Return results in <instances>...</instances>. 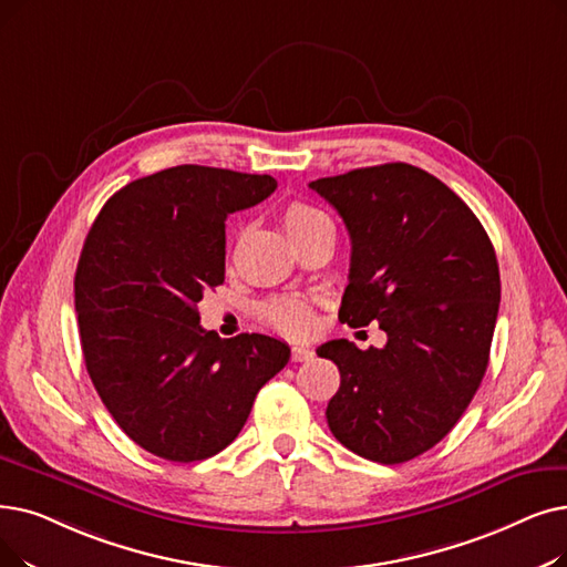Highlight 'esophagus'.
Listing matches in <instances>:
<instances>
[{"label":"esophagus","mask_w":567,"mask_h":567,"mask_svg":"<svg viewBox=\"0 0 567 567\" xmlns=\"http://www.w3.org/2000/svg\"><path fill=\"white\" fill-rule=\"evenodd\" d=\"M315 357V352L310 348H303V344H293L291 348V361L301 363V361H310Z\"/></svg>","instance_id":"34e87169"}]
</instances>
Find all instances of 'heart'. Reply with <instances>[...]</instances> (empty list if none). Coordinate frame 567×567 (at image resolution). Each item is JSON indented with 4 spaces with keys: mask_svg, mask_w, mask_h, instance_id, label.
<instances>
[{
    "mask_svg": "<svg viewBox=\"0 0 567 567\" xmlns=\"http://www.w3.org/2000/svg\"><path fill=\"white\" fill-rule=\"evenodd\" d=\"M324 223H331L329 215L306 202H293L282 213V225L291 240L312 231L315 227ZM259 315L268 327H274L287 336H306L315 327L312 306L303 299H293V297H278V299L266 301Z\"/></svg>",
    "mask_w": 567,
    "mask_h": 567,
    "instance_id": "1",
    "label": "heart"
}]
</instances>
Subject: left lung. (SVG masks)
<instances>
[{"instance_id":"8db88e82","label":"left lung","mask_w":567,"mask_h":567,"mask_svg":"<svg viewBox=\"0 0 567 567\" xmlns=\"http://www.w3.org/2000/svg\"><path fill=\"white\" fill-rule=\"evenodd\" d=\"M352 240L340 322L386 333L382 350L329 340L340 371L331 433L354 454L403 463L435 447L486 373L501 274L475 213L445 183L393 162L312 181Z\"/></svg>"}]
</instances>
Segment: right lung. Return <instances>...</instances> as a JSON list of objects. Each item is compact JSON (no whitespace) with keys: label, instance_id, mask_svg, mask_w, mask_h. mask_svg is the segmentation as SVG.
Segmentation results:
<instances>
[{"label":"right lung","instance_id":"obj_1","mask_svg":"<svg viewBox=\"0 0 567 567\" xmlns=\"http://www.w3.org/2000/svg\"><path fill=\"white\" fill-rule=\"evenodd\" d=\"M270 176L181 164L115 192L85 238L73 280L90 380L117 426L159 458L223 452L248 422L289 344L199 324L225 282V223L276 192Z\"/></svg>","mask_w":567,"mask_h":567}]
</instances>
